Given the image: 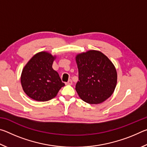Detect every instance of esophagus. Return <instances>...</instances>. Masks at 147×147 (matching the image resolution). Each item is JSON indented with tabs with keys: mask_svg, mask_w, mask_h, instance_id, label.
Instances as JSON below:
<instances>
[{
	"mask_svg": "<svg viewBox=\"0 0 147 147\" xmlns=\"http://www.w3.org/2000/svg\"><path fill=\"white\" fill-rule=\"evenodd\" d=\"M72 84H73V82H72L71 80H69V81L65 84L66 85H71Z\"/></svg>",
	"mask_w": 147,
	"mask_h": 147,
	"instance_id": "esophagus-1",
	"label": "esophagus"
}]
</instances>
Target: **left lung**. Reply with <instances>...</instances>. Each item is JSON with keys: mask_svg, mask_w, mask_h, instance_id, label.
I'll use <instances>...</instances> for the list:
<instances>
[{"mask_svg": "<svg viewBox=\"0 0 147 147\" xmlns=\"http://www.w3.org/2000/svg\"><path fill=\"white\" fill-rule=\"evenodd\" d=\"M79 81L76 91L82 100L90 104L103 102L110 97L117 81L116 69L98 51L90 50L76 56Z\"/></svg>", "mask_w": 147, "mask_h": 147, "instance_id": "1", "label": "left lung"}]
</instances>
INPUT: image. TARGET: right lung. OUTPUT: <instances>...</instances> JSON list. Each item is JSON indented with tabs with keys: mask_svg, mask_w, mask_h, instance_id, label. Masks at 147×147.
Returning a JSON list of instances; mask_svg holds the SVG:
<instances>
[{
	"mask_svg": "<svg viewBox=\"0 0 147 147\" xmlns=\"http://www.w3.org/2000/svg\"><path fill=\"white\" fill-rule=\"evenodd\" d=\"M46 51L35 54L22 71L21 83L24 93L36 101H47L55 97L65 84L53 69L56 59Z\"/></svg>",
	"mask_w": 147,
	"mask_h": 147,
	"instance_id": "obj_1",
	"label": "right lung"
}]
</instances>
